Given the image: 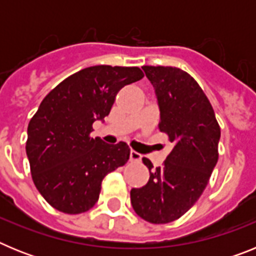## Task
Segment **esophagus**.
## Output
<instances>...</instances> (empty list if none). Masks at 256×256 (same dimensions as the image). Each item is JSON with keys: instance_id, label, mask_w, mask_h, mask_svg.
I'll list each match as a JSON object with an SVG mask.
<instances>
[{"instance_id": "esophagus-1", "label": "esophagus", "mask_w": 256, "mask_h": 256, "mask_svg": "<svg viewBox=\"0 0 256 256\" xmlns=\"http://www.w3.org/2000/svg\"><path fill=\"white\" fill-rule=\"evenodd\" d=\"M130 162H140L141 160V155L138 152H136V151H130Z\"/></svg>"}]
</instances>
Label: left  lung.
I'll return each mask as SVG.
<instances>
[{
	"mask_svg": "<svg viewBox=\"0 0 256 256\" xmlns=\"http://www.w3.org/2000/svg\"><path fill=\"white\" fill-rule=\"evenodd\" d=\"M154 86L160 108L159 130L173 148L162 166L151 172L148 182L132 188L130 202L146 222L165 224L188 212L210 180L218 162L220 126L212 106L198 83L174 66H142Z\"/></svg>",
	"mask_w": 256,
	"mask_h": 256,
	"instance_id": "left-lung-1",
	"label": "left lung"
}]
</instances>
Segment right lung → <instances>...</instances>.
<instances>
[{"mask_svg": "<svg viewBox=\"0 0 256 256\" xmlns=\"http://www.w3.org/2000/svg\"><path fill=\"white\" fill-rule=\"evenodd\" d=\"M144 78L137 66L96 65L58 83L28 124L26 150L36 187L58 212L80 214L94 208L106 174L123 166L126 142L92 138V124L104 120L124 86Z\"/></svg>", "mask_w": 256, "mask_h": 256, "instance_id": "obj_1", "label": "right lung"}]
</instances>
